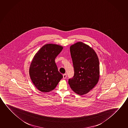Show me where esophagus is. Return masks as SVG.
<instances>
[{"label": "esophagus", "mask_w": 128, "mask_h": 128, "mask_svg": "<svg viewBox=\"0 0 128 128\" xmlns=\"http://www.w3.org/2000/svg\"><path fill=\"white\" fill-rule=\"evenodd\" d=\"M66 77H67V75H66V74H64L63 75V79H66Z\"/></svg>", "instance_id": "1"}]
</instances>
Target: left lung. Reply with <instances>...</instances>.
<instances>
[{
	"mask_svg": "<svg viewBox=\"0 0 128 128\" xmlns=\"http://www.w3.org/2000/svg\"><path fill=\"white\" fill-rule=\"evenodd\" d=\"M70 51L74 74L68 83L74 92L83 95L92 90L98 82V58L92 47L81 42L71 45Z\"/></svg>",
	"mask_w": 128,
	"mask_h": 128,
	"instance_id": "1",
	"label": "left lung"
}]
</instances>
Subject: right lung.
<instances>
[{
	"label": "right lung",
	"instance_id": "obj_1",
	"mask_svg": "<svg viewBox=\"0 0 128 128\" xmlns=\"http://www.w3.org/2000/svg\"><path fill=\"white\" fill-rule=\"evenodd\" d=\"M63 48L55 44H46L40 49L32 59L30 76L36 88L42 92L53 90L63 78L55 62V58Z\"/></svg>",
	"mask_w": 128,
	"mask_h": 128
}]
</instances>
